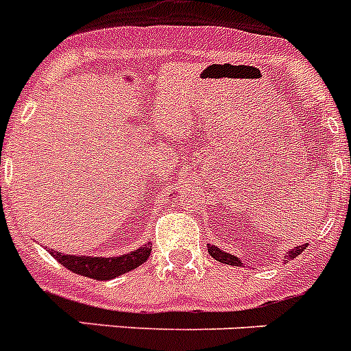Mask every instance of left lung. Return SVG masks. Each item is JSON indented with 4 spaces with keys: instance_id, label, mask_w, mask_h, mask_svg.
<instances>
[{
    "instance_id": "8db88e82",
    "label": "left lung",
    "mask_w": 351,
    "mask_h": 351,
    "mask_svg": "<svg viewBox=\"0 0 351 351\" xmlns=\"http://www.w3.org/2000/svg\"><path fill=\"white\" fill-rule=\"evenodd\" d=\"M304 250H306L304 246H297L295 250H291L290 253H288V258H295V256L300 255ZM209 255L213 256L214 260H218V262H221V263H228V265H243L237 256L230 255V253H225V251H221L219 247H216V246H209Z\"/></svg>"
}]
</instances>
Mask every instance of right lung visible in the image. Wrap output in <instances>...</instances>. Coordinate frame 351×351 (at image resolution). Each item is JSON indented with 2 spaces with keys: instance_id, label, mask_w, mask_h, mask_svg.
<instances>
[{
  "instance_id": "right-lung-1",
  "label": "right lung",
  "mask_w": 351,
  "mask_h": 351,
  "mask_svg": "<svg viewBox=\"0 0 351 351\" xmlns=\"http://www.w3.org/2000/svg\"><path fill=\"white\" fill-rule=\"evenodd\" d=\"M51 255L54 256L61 265L70 269L75 274L93 278V280H112L125 272L137 269L138 265L145 262L151 255V247H138V250L126 253L121 256H82V255H63L58 251L51 250Z\"/></svg>"
}]
</instances>
